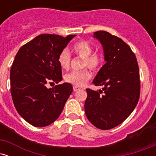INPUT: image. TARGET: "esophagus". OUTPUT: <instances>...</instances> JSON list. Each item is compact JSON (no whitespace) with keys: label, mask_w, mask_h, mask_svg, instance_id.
I'll use <instances>...</instances> for the list:
<instances>
[{"label":"esophagus","mask_w":156,"mask_h":156,"mask_svg":"<svg viewBox=\"0 0 156 156\" xmlns=\"http://www.w3.org/2000/svg\"><path fill=\"white\" fill-rule=\"evenodd\" d=\"M80 87H77V86H74V87H73V90H74L75 92H76V91H78V90H80Z\"/></svg>","instance_id":"obj_1"}]
</instances>
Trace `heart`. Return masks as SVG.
I'll use <instances>...</instances> for the list:
<instances>
[{"instance_id":"obj_1","label":"heart","mask_w":156,"mask_h":156,"mask_svg":"<svg viewBox=\"0 0 156 156\" xmlns=\"http://www.w3.org/2000/svg\"><path fill=\"white\" fill-rule=\"evenodd\" d=\"M72 51L75 54L83 58V67H88L92 70H98L103 65L104 58L101 53L93 51L92 45L85 40H80L75 42L72 46ZM71 56L66 49L62 50L58 56V62L64 69H68L70 63ZM92 74L88 69L80 71H73L64 76V79L77 87H82L91 78Z\"/></svg>"}]
</instances>
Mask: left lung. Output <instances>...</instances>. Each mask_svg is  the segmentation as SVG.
Here are the masks:
<instances>
[{
    "mask_svg": "<svg viewBox=\"0 0 156 156\" xmlns=\"http://www.w3.org/2000/svg\"><path fill=\"white\" fill-rule=\"evenodd\" d=\"M93 37L103 45L106 63L92 82L103 86V90L86 89L84 109L96 128L109 130L125 121L136 106L140 95L139 66L133 52L122 39L104 31L94 32Z\"/></svg>",
    "mask_w": 156,
    "mask_h": 156,
    "instance_id": "left-lung-1",
    "label": "left lung"
}]
</instances>
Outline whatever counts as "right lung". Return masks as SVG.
<instances>
[{
	"instance_id": "1",
	"label": "right lung",
	"mask_w": 156,
	"mask_h": 156,
	"mask_svg": "<svg viewBox=\"0 0 156 156\" xmlns=\"http://www.w3.org/2000/svg\"><path fill=\"white\" fill-rule=\"evenodd\" d=\"M76 36L39 35L16 55L10 71L11 94L17 112L33 126L45 127L56 120L72 94L69 83L50 89L46 85L62 80L58 54Z\"/></svg>"
}]
</instances>
